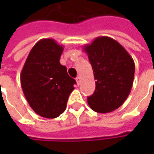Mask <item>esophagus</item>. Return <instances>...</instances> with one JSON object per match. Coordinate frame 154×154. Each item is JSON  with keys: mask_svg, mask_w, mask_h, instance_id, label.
Segmentation results:
<instances>
[{"mask_svg": "<svg viewBox=\"0 0 154 154\" xmlns=\"http://www.w3.org/2000/svg\"><path fill=\"white\" fill-rule=\"evenodd\" d=\"M76 81H77V85H80V83H81V77L80 76H78V77L76 78Z\"/></svg>", "mask_w": 154, "mask_h": 154, "instance_id": "34e87169", "label": "esophagus"}]
</instances>
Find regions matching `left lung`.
<instances>
[{
  "mask_svg": "<svg viewBox=\"0 0 154 154\" xmlns=\"http://www.w3.org/2000/svg\"><path fill=\"white\" fill-rule=\"evenodd\" d=\"M88 55L96 90L87 102L98 113L116 110L129 97L134 77V62L122 45L106 36L97 37L83 47Z\"/></svg>",
  "mask_w": 154,
  "mask_h": 154,
  "instance_id": "1",
  "label": "left lung"
}]
</instances>
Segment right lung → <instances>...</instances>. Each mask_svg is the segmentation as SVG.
Masks as SVG:
<instances>
[{
  "label": "right lung",
  "instance_id": "add662e5",
  "mask_svg": "<svg viewBox=\"0 0 154 154\" xmlns=\"http://www.w3.org/2000/svg\"><path fill=\"white\" fill-rule=\"evenodd\" d=\"M63 51V46L53 38L40 39L32 48L20 73L29 105L35 113L48 119L63 113L76 83L59 62Z\"/></svg>",
  "mask_w": 154,
  "mask_h": 154
}]
</instances>
